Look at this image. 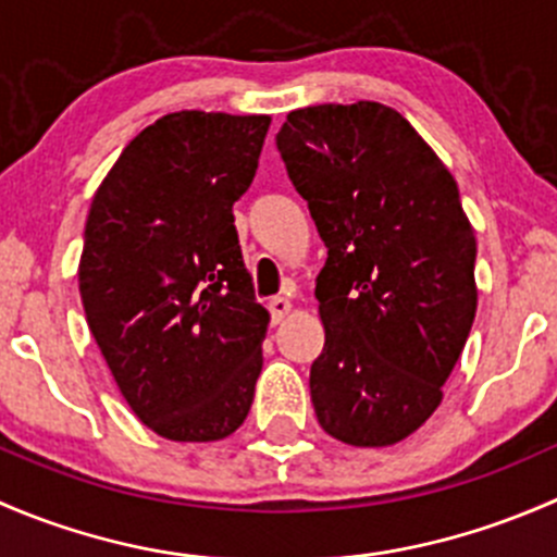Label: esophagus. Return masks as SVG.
<instances>
[{"mask_svg":"<svg viewBox=\"0 0 557 557\" xmlns=\"http://www.w3.org/2000/svg\"><path fill=\"white\" fill-rule=\"evenodd\" d=\"M290 310H294V305H290L285 296H274V299L269 301V312H272L274 323H283V320L290 314Z\"/></svg>","mask_w":557,"mask_h":557,"instance_id":"1","label":"esophagus"}]
</instances>
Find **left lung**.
I'll return each instance as SVG.
<instances>
[{"instance_id":"8db88e82","label":"left lung","mask_w":557,"mask_h":557,"mask_svg":"<svg viewBox=\"0 0 557 557\" xmlns=\"http://www.w3.org/2000/svg\"><path fill=\"white\" fill-rule=\"evenodd\" d=\"M277 150L329 247L314 280L323 352L310 393L325 434L407 440L442 404L476 312V239L458 183L380 102L288 112Z\"/></svg>"}]
</instances>
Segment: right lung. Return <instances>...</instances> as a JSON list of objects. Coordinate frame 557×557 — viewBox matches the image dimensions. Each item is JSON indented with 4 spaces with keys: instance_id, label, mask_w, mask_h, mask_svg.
<instances>
[{
    "instance_id": "obj_1",
    "label": "right lung",
    "mask_w": 557,
    "mask_h": 557,
    "mask_svg": "<svg viewBox=\"0 0 557 557\" xmlns=\"http://www.w3.org/2000/svg\"><path fill=\"white\" fill-rule=\"evenodd\" d=\"M269 123L170 112L123 148L88 210L77 267L88 329L132 412L164 440H226L250 412L269 312L232 210Z\"/></svg>"
}]
</instances>
